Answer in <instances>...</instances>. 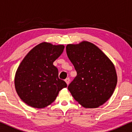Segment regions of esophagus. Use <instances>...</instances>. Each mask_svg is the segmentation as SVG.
I'll use <instances>...</instances> for the list:
<instances>
[{
    "mask_svg": "<svg viewBox=\"0 0 132 132\" xmlns=\"http://www.w3.org/2000/svg\"><path fill=\"white\" fill-rule=\"evenodd\" d=\"M65 81H66V84H69V82H70V78H67L66 79V80H65Z\"/></svg>",
    "mask_w": 132,
    "mask_h": 132,
    "instance_id": "34e87169",
    "label": "esophagus"
}]
</instances>
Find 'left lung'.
I'll list each match as a JSON object with an SVG mask.
<instances>
[{
  "label": "left lung",
  "instance_id": "1",
  "mask_svg": "<svg viewBox=\"0 0 132 132\" xmlns=\"http://www.w3.org/2000/svg\"><path fill=\"white\" fill-rule=\"evenodd\" d=\"M66 53L77 71L68 90L79 104L86 108H96L108 101L117 83L113 63L96 46L83 41L69 44Z\"/></svg>",
  "mask_w": 132,
  "mask_h": 132
}]
</instances>
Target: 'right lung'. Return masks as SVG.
I'll return each mask as SVG.
<instances>
[{"label":"right lung","mask_w":132,"mask_h":132,"mask_svg":"<svg viewBox=\"0 0 132 132\" xmlns=\"http://www.w3.org/2000/svg\"><path fill=\"white\" fill-rule=\"evenodd\" d=\"M64 48L63 45L43 42L32 49L20 63L15 75V87L28 106L45 108L55 101L60 90L67 87L53 65Z\"/></svg>","instance_id":"obj_1"}]
</instances>
